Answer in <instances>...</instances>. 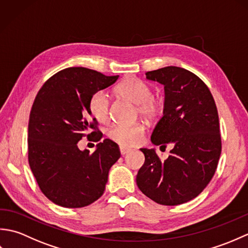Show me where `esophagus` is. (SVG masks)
<instances>
[{"label":"esophagus","mask_w":248,"mask_h":248,"mask_svg":"<svg viewBox=\"0 0 248 248\" xmlns=\"http://www.w3.org/2000/svg\"><path fill=\"white\" fill-rule=\"evenodd\" d=\"M131 150L128 148H124V147H120V154L121 155H125L127 154H129Z\"/></svg>","instance_id":"34e87169"}]
</instances>
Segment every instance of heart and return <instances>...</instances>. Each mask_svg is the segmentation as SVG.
I'll return each mask as SVG.
<instances>
[{
  "label": "heart",
  "instance_id": "heart-1",
  "mask_svg": "<svg viewBox=\"0 0 248 248\" xmlns=\"http://www.w3.org/2000/svg\"><path fill=\"white\" fill-rule=\"evenodd\" d=\"M121 98L136 104L141 117L151 119L160 110V101L152 96L151 88L143 81L128 78L116 87ZM89 110L93 117L101 124H108L110 116V103L108 93L103 91L94 93L89 99ZM145 135V127L141 124L131 125H115L108 131V138L124 147L139 145Z\"/></svg>",
  "mask_w": 248,
  "mask_h": 248
}]
</instances>
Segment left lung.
I'll return each mask as SVG.
<instances>
[{
    "mask_svg": "<svg viewBox=\"0 0 248 248\" xmlns=\"http://www.w3.org/2000/svg\"><path fill=\"white\" fill-rule=\"evenodd\" d=\"M164 85L163 117L151 134L152 144L173 148L162 161L155 149L141 148L145 163L136 184L156 203L177 205L197 197L211 181L222 152L218 113L208 86L193 72L168 66L146 72Z\"/></svg>",
    "mask_w": 248,
    "mask_h": 248,
    "instance_id": "8db88e82",
    "label": "left lung"
}]
</instances>
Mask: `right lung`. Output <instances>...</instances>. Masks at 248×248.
I'll return each mask as SVG.
<instances>
[{"instance_id": "1", "label": "right lung", "mask_w": 248, "mask_h": 248, "mask_svg": "<svg viewBox=\"0 0 248 248\" xmlns=\"http://www.w3.org/2000/svg\"><path fill=\"white\" fill-rule=\"evenodd\" d=\"M118 78L84 67L66 68L37 93L29 121V164L41 192L57 205L82 208L102 196L109 168L120 157L119 147L105 139L89 154L78 149V141L84 136L102 139L89 99Z\"/></svg>"}]
</instances>
